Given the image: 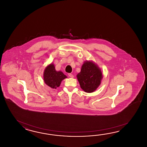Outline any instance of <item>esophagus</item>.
<instances>
[{
  "mask_svg": "<svg viewBox=\"0 0 147 147\" xmlns=\"http://www.w3.org/2000/svg\"><path fill=\"white\" fill-rule=\"evenodd\" d=\"M68 76H69V77H71V78H73L74 77V75L71 74H68Z\"/></svg>",
  "mask_w": 147,
  "mask_h": 147,
  "instance_id": "1",
  "label": "esophagus"
}]
</instances>
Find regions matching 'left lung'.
Instances as JSON below:
<instances>
[{"label":"left lung","mask_w":147,"mask_h":147,"mask_svg":"<svg viewBox=\"0 0 147 147\" xmlns=\"http://www.w3.org/2000/svg\"><path fill=\"white\" fill-rule=\"evenodd\" d=\"M77 77L81 89L90 93L96 90L100 85L102 75L96 65L91 61H86L82 66L81 71Z\"/></svg>","instance_id":"obj_1"}]
</instances>
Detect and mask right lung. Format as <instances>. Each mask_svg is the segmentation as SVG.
I'll use <instances>...</instances> for the list:
<instances>
[{"label":"right lung","instance_id":"right-lung-1","mask_svg":"<svg viewBox=\"0 0 147 147\" xmlns=\"http://www.w3.org/2000/svg\"><path fill=\"white\" fill-rule=\"evenodd\" d=\"M67 78L61 71H57L53 64L47 66L44 71V79L45 84L52 88L59 87L61 81Z\"/></svg>","mask_w":147,"mask_h":147}]
</instances>
